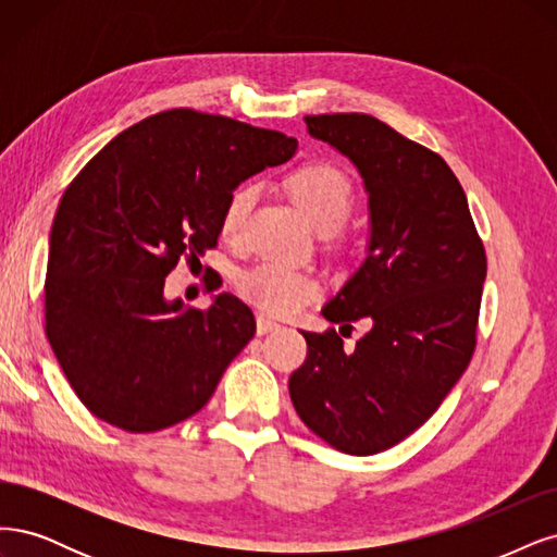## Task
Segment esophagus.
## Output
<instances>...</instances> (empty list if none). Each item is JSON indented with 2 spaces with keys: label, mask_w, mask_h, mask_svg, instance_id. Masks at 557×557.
<instances>
[{
  "label": "esophagus",
  "mask_w": 557,
  "mask_h": 557,
  "mask_svg": "<svg viewBox=\"0 0 557 557\" xmlns=\"http://www.w3.org/2000/svg\"><path fill=\"white\" fill-rule=\"evenodd\" d=\"M280 329V324L275 319H271V317H263V314H259L257 317V333L259 335H265V333H273V331H277Z\"/></svg>",
  "instance_id": "1"
}]
</instances>
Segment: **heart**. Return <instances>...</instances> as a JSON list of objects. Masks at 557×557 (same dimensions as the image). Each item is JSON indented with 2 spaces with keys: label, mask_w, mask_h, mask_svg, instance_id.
<instances>
[{
  "label": "heart",
  "mask_w": 557,
  "mask_h": 557,
  "mask_svg": "<svg viewBox=\"0 0 557 557\" xmlns=\"http://www.w3.org/2000/svg\"><path fill=\"white\" fill-rule=\"evenodd\" d=\"M286 185L319 231H335L354 208L351 181L333 164L300 166L289 175ZM255 196L257 187L249 183L228 194L220 224L226 238L238 236ZM238 292L263 312L286 317L312 302L321 294V282L310 268L263 259L238 273Z\"/></svg>",
  "instance_id": "1"
}]
</instances>
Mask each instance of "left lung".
Wrapping results in <instances>:
<instances>
[{
	"instance_id": "1",
	"label": "left lung",
	"mask_w": 557,
	"mask_h": 557,
	"mask_svg": "<svg viewBox=\"0 0 557 557\" xmlns=\"http://www.w3.org/2000/svg\"><path fill=\"white\" fill-rule=\"evenodd\" d=\"M305 124L349 157L370 208L368 257L321 314L349 329L366 317L372 329L354 351L335 329L302 331L308 358L289 393L314 435L372 456L421 428L468 370L486 249L437 152L366 113L308 115Z\"/></svg>"
}]
</instances>
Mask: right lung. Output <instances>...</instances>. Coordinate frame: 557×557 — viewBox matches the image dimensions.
<instances>
[{
  "instance_id": "right-lung-1",
  "label": "right lung",
  "mask_w": 557,
  "mask_h": 557,
  "mask_svg": "<svg viewBox=\"0 0 557 557\" xmlns=\"http://www.w3.org/2000/svg\"><path fill=\"white\" fill-rule=\"evenodd\" d=\"M296 148L282 132L173 109L117 134L66 187L48 240L46 335L97 419L157 433L212 398L255 314L231 294L208 310L169 302L164 280L218 245L228 194Z\"/></svg>"
}]
</instances>
